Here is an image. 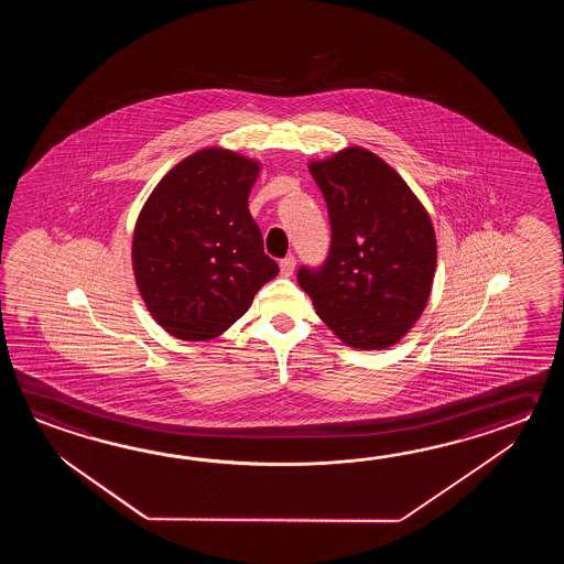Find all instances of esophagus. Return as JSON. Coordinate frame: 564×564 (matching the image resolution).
<instances>
[{
    "label": "esophagus",
    "mask_w": 564,
    "mask_h": 564,
    "mask_svg": "<svg viewBox=\"0 0 564 564\" xmlns=\"http://www.w3.org/2000/svg\"><path fill=\"white\" fill-rule=\"evenodd\" d=\"M294 268H296V258H294V256H286L284 260H280V272H282V276H292V274H294Z\"/></svg>",
    "instance_id": "1"
}]
</instances>
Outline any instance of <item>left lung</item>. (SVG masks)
Listing matches in <instances>:
<instances>
[{
  "mask_svg": "<svg viewBox=\"0 0 564 564\" xmlns=\"http://www.w3.org/2000/svg\"><path fill=\"white\" fill-rule=\"evenodd\" d=\"M311 173L328 207L330 248L323 264L300 265V288L348 347H391L432 292V219L408 183L367 149L311 163Z\"/></svg>",
  "mask_w": 564,
  "mask_h": 564,
  "instance_id": "1",
  "label": "left lung"
}]
</instances>
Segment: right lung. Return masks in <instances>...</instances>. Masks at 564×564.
<instances>
[{"label": "right lung", "mask_w": 564, "mask_h": 564, "mask_svg": "<svg viewBox=\"0 0 564 564\" xmlns=\"http://www.w3.org/2000/svg\"><path fill=\"white\" fill-rule=\"evenodd\" d=\"M258 163L221 149L181 161L147 199L132 268L156 323L183 340L228 330L278 274L248 209Z\"/></svg>", "instance_id": "right-lung-1"}]
</instances>
